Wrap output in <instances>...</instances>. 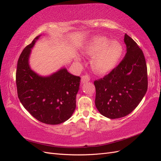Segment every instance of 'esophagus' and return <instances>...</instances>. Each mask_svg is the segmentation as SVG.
<instances>
[{"mask_svg":"<svg viewBox=\"0 0 161 161\" xmlns=\"http://www.w3.org/2000/svg\"><path fill=\"white\" fill-rule=\"evenodd\" d=\"M89 80H90V78L87 75L82 76L81 77V82H82V83H85V82H89Z\"/></svg>","mask_w":161,"mask_h":161,"instance_id":"obj_1","label":"esophagus"}]
</instances>
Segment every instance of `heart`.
<instances>
[{
  "label": "heart",
  "mask_w": 161,
  "mask_h": 161,
  "mask_svg": "<svg viewBox=\"0 0 161 161\" xmlns=\"http://www.w3.org/2000/svg\"><path fill=\"white\" fill-rule=\"evenodd\" d=\"M84 54L92 57L91 64L97 74L105 75L113 70L122 57L124 47L118 41L103 36H95L85 46ZM76 60H79V57Z\"/></svg>",
  "instance_id": "obj_1"
}]
</instances>
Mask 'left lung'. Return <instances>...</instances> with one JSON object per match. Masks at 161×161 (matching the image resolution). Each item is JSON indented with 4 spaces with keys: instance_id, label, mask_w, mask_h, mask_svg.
<instances>
[{
    "instance_id": "8db88e82",
    "label": "left lung",
    "mask_w": 161,
    "mask_h": 161,
    "mask_svg": "<svg viewBox=\"0 0 161 161\" xmlns=\"http://www.w3.org/2000/svg\"><path fill=\"white\" fill-rule=\"evenodd\" d=\"M124 43L127 52L122 61L109 75L94 82L96 108L109 119L130 114L148 89L147 66L142 50L127 34Z\"/></svg>"
}]
</instances>
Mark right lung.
I'll list each match as a JSON object with an SVG mask.
<instances>
[{
    "label": "right lung",
    "instance_id": "1",
    "mask_svg": "<svg viewBox=\"0 0 161 161\" xmlns=\"http://www.w3.org/2000/svg\"><path fill=\"white\" fill-rule=\"evenodd\" d=\"M40 36L25 47L17 62L16 84L21 104L42 123L56 125L64 122L76 109V96L80 78L61 68L49 76H41L30 65L31 49Z\"/></svg>",
    "mask_w": 161,
    "mask_h": 161
}]
</instances>
